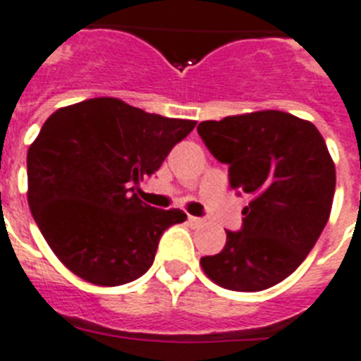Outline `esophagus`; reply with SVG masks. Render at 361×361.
I'll return each instance as SVG.
<instances>
[{
	"instance_id": "34e87169",
	"label": "esophagus",
	"mask_w": 361,
	"mask_h": 361,
	"mask_svg": "<svg viewBox=\"0 0 361 361\" xmlns=\"http://www.w3.org/2000/svg\"><path fill=\"white\" fill-rule=\"evenodd\" d=\"M188 221H190L192 224H195V226H199V224H204V219L193 217V215H190V217H188Z\"/></svg>"
}]
</instances>
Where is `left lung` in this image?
<instances>
[{
  "mask_svg": "<svg viewBox=\"0 0 361 361\" xmlns=\"http://www.w3.org/2000/svg\"><path fill=\"white\" fill-rule=\"evenodd\" d=\"M212 155L228 164L230 186L250 197L241 232H226L219 254L201 257L212 281L259 292L290 276L331 215L334 160L309 120L267 109L197 126Z\"/></svg>",
  "mask_w": 361,
  "mask_h": 361,
  "instance_id": "1",
  "label": "left lung"
}]
</instances>
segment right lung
I'll list each match as a JSON object with an SVG mask.
<instances>
[{
    "label": "right lung",
    "instance_id": "add662e5",
    "mask_svg": "<svg viewBox=\"0 0 361 361\" xmlns=\"http://www.w3.org/2000/svg\"><path fill=\"white\" fill-rule=\"evenodd\" d=\"M195 120L168 118L100 97L60 107L27 153L29 208L51 250L87 283L118 286L153 264L160 235L186 221L138 199Z\"/></svg>",
    "mask_w": 361,
    "mask_h": 361
}]
</instances>
